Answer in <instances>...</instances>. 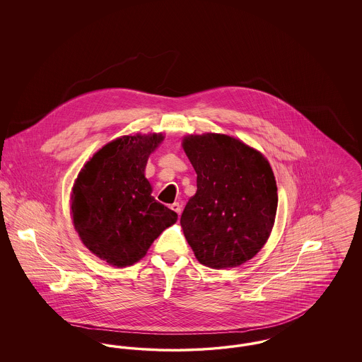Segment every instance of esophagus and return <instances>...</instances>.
Returning a JSON list of instances; mask_svg holds the SVG:
<instances>
[{
	"label": "esophagus",
	"mask_w": 362,
	"mask_h": 362,
	"mask_svg": "<svg viewBox=\"0 0 362 362\" xmlns=\"http://www.w3.org/2000/svg\"><path fill=\"white\" fill-rule=\"evenodd\" d=\"M171 209H173L175 213H177V214L180 216V213H182V205H180L179 202H175V204H173V205H171Z\"/></svg>",
	"instance_id": "obj_1"
}]
</instances>
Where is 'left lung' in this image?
Here are the masks:
<instances>
[{
  "label": "left lung",
  "instance_id": "obj_1",
  "mask_svg": "<svg viewBox=\"0 0 362 362\" xmlns=\"http://www.w3.org/2000/svg\"><path fill=\"white\" fill-rule=\"evenodd\" d=\"M183 149L197 173V192L180 224L199 263L240 266L269 239L276 220L274 173L258 151L224 134L189 136Z\"/></svg>",
  "mask_w": 362,
  "mask_h": 362
}]
</instances>
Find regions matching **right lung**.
I'll list each match as a JSON object with an SVG mask.
<instances>
[{
  "label": "right lung",
  "mask_w": 362,
  "mask_h": 362,
  "mask_svg": "<svg viewBox=\"0 0 362 362\" xmlns=\"http://www.w3.org/2000/svg\"><path fill=\"white\" fill-rule=\"evenodd\" d=\"M161 134L126 136L103 146L86 163L73 187V223L86 248L124 267L144 258L177 214L157 202L145 177L148 157Z\"/></svg>",
  "instance_id": "1"
}]
</instances>
